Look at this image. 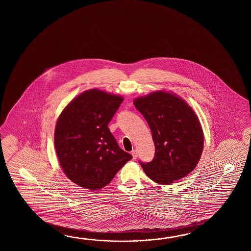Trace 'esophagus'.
Wrapping results in <instances>:
<instances>
[{
  "label": "esophagus",
  "instance_id": "34e87169",
  "mask_svg": "<svg viewBox=\"0 0 251 251\" xmlns=\"http://www.w3.org/2000/svg\"><path fill=\"white\" fill-rule=\"evenodd\" d=\"M131 154H132V156H133V160H135V159H136V158H137V155H138V153H137V151H135V150H133V151H132V152H131Z\"/></svg>",
  "mask_w": 251,
  "mask_h": 251
}]
</instances>
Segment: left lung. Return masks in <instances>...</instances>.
<instances>
[{
	"label": "left lung",
	"instance_id": "8db88e82",
	"mask_svg": "<svg viewBox=\"0 0 251 251\" xmlns=\"http://www.w3.org/2000/svg\"><path fill=\"white\" fill-rule=\"evenodd\" d=\"M133 105L149 125L155 145L153 160L139 161L145 174L169 185L194 171L203 151V134L192 108L165 91L137 98Z\"/></svg>",
	"mask_w": 251,
	"mask_h": 251
}]
</instances>
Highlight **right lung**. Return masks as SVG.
<instances>
[{
  "label": "right lung",
  "instance_id": "obj_1",
  "mask_svg": "<svg viewBox=\"0 0 251 251\" xmlns=\"http://www.w3.org/2000/svg\"><path fill=\"white\" fill-rule=\"evenodd\" d=\"M122 102L121 96L93 89L76 97L59 116L54 147L64 174L76 185L91 190L106 187L133 158L107 127Z\"/></svg>",
  "mask_w": 251,
  "mask_h": 251
}]
</instances>
